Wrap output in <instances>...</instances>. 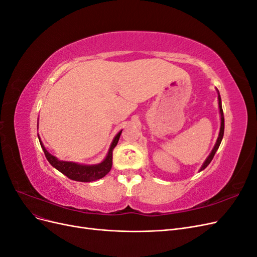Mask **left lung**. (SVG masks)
<instances>
[{
	"label": "left lung",
	"mask_w": 257,
	"mask_h": 257,
	"mask_svg": "<svg viewBox=\"0 0 257 257\" xmlns=\"http://www.w3.org/2000/svg\"><path fill=\"white\" fill-rule=\"evenodd\" d=\"M217 93H219V91H217ZM217 99H219V108H220V114H221V127H220V133H219V137H217V139H216V143H215V145H214V147H213V149H212L211 153L209 154V157H208V158L206 159V161L204 162V164H203V166L200 167L199 172H201V170H204V169L210 164V162L212 161V159H213V157H214V154H215L216 150L219 149V147H220L221 142H222L223 135H224V114H223V109H222V102H221L220 93H219V96H217Z\"/></svg>",
	"instance_id": "1"
}]
</instances>
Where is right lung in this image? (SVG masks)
<instances>
[{
	"mask_svg": "<svg viewBox=\"0 0 257 257\" xmlns=\"http://www.w3.org/2000/svg\"><path fill=\"white\" fill-rule=\"evenodd\" d=\"M121 133L122 131H120L113 138L111 146L109 148V151H108L105 160L102 163H99V164H95V165H82L74 162L60 161L46 150V148L41 142L40 136H38V139H40V144L42 146V149L44 150L46 159L48 160V162L54 168L58 169L60 173L65 175L67 178L72 179V180L79 181V182H91V181L98 180V179L105 177L108 173L110 172L111 166H112V150L114 149L116 144H118Z\"/></svg>",
	"mask_w": 257,
	"mask_h": 257,
	"instance_id": "add662e5",
	"label": "right lung"
}]
</instances>
